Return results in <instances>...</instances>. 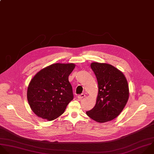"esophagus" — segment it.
I'll use <instances>...</instances> for the list:
<instances>
[{
    "mask_svg": "<svg viewBox=\"0 0 154 154\" xmlns=\"http://www.w3.org/2000/svg\"><path fill=\"white\" fill-rule=\"evenodd\" d=\"M85 97V94H82L79 95L77 96V98H78L79 99H82V98H84Z\"/></svg>",
    "mask_w": 154,
    "mask_h": 154,
    "instance_id": "1",
    "label": "esophagus"
}]
</instances>
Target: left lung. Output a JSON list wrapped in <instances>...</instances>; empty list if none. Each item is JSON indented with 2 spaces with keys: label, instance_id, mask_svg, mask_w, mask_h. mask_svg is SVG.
<instances>
[{
  "label": "left lung",
  "instance_id": "8db88e82",
  "mask_svg": "<svg viewBox=\"0 0 154 154\" xmlns=\"http://www.w3.org/2000/svg\"><path fill=\"white\" fill-rule=\"evenodd\" d=\"M91 68L97 77L98 92L95 106L86 114L98 123L112 120L122 112L129 99L126 78L110 64L92 62Z\"/></svg>",
  "mask_w": 154,
  "mask_h": 154
}]
</instances>
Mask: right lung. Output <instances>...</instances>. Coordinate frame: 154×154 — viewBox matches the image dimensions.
Returning <instances> with one entry per match:
<instances>
[{"label": "right lung", "mask_w": 154, "mask_h": 154, "mask_svg": "<svg viewBox=\"0 0 154 154\" xmlns=\"http://www.w3.org/2000/svg\"><path fill=\"white\" fill-rule=\"evenodd\" d=\"M75 66L74 63H54L42 69L31 80L27 100L37 116L52 121L64 112L73 99L68 77Z\"/></svg>", "instance_id": "obj_1"}]
</instances>
